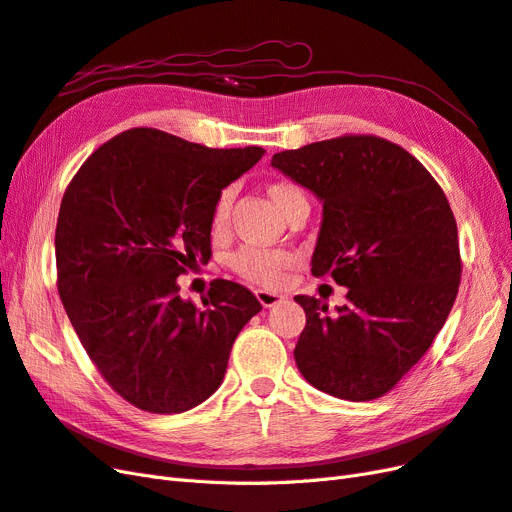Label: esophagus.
Listing matches in <instances>:
<instances>
[{
	"instance_id": "34e87169",
	"label": "esophagus",
	"mask_w": 512,
	"mask_h": 512,
	"mask_svg": "<svg viewBox=\"0 0 512 512\" xmlns=\"http://www.w3.org/2000/svg\"><path fill=\"white\" fill-rule=\"evenodd\" d=\"M256 297L262 303V307H273V305L284 301L282 294L280 292H273V290H256Z\"/></svg>"
}]
</instances>
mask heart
I'll return each instance as SVG.
<instances>
[{
    "mask_svg": "<svg viewBox=\"0 0 512 512\" xmlns=\"http://www.w3.org/2000/svg\"><path fill=\"white\" fill-rule=\"evenodd\" d=\"M267 194L273 200V205L286 215L297 207L307 203V194L294 181L288 179H275L267 183ZM232 200H235V190L224 188L218 198H215L211 209V228L218 232L226 226ZM290 256L280 250H260V247H241L228 260V267L235 271L245 282L258 284V286H275L282 280V273L288 267Z\"/></svg>",
    "mask_w": 512,
    "mask_h": 512,
    "instance_id": "1",
    "label": "heart"
}]
</instances>
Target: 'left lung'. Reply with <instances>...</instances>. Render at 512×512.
I'll return each mask as SVG.
<instances>
[{
  "label": "left lung",
  "instance_id": "1",
  "mask_svg": "<svg viewBox=\"0 0 512 512\" xmlns=\"http://www.w3.org/2000/svg\"><path fill=\"white\" fill-rule=\"evenodd\" d=\"M271 164L322 200L312 273L348 288L337 314L294 297L307 318L294 361L333 397H382L421 361L457 299L463 265L446 194L412 153L374 134L280 151Z\"/></svg>",
  "mask_w": 512,
  "mask_h": 512
}]
</instances>
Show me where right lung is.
Here are the masks:
<instances>
[{"label":"right lung","mask_w":512,"mask_h":512,"mask_svg":"<svg viewBox=\"0 0 512 512\" xmlns=\"http://www.w3.org/2000/svg\"><path fill=\"white\" fill-rule=\"evenodd\" d=\"M265 149H211L156 128L98 147L61 198L57 290L91 363L128 404L179 414L222 384L230 348L262 305L213 280L203 309L177 277L211 258V209Z\"/></svg>","instance_id":"right-lung-1"}]
</instances>
